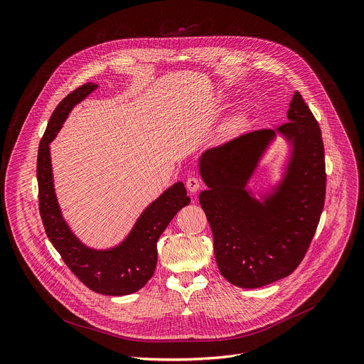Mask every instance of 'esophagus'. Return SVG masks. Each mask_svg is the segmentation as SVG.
Returning <instances> with one entry per match:
<instances>
[{
    "mask_svg": "<svg viewBox=\"0 0 364 364\" xmlns=\"http://www.w3.org/2000/svg\"><path fill=\"white\" fill-rule=\"evenodd\" d=\"M199 188H200V181H199L196 176H189V178L186 179V189H188L191 193H195Z\"/></svg>",
    "mask_w": 364,
    "mask_h": 364,
    "instance_id": "esophagus-1",
    "label": "esophagus"
}]
</instances>
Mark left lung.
I'll use <instances>...</instances> for the list:
<instances>
[{
  "label": "left lung",
  "mask_w": 364,
  "mask_h": 364,
  "mask_svg": "<svg viewBox=\"0 0 364 364\" xmlns=\"http://www.w3.org/2000/svg\"><path fill=\"white\" fill-rule=\"evenodd\" d=\"M277 130H255L199 158L208 186L199 193L213 235L218 268L241 288H259L291 274L317 230L326 198L321 130L299 92ZM281 134L290 152L282 179L255 198L247 183Z\"/></svg>",
  "instance_id": "1"
}]
</instances>
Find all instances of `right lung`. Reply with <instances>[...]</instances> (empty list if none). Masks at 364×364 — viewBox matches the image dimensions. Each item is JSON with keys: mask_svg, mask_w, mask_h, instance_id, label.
Here are the masks:
<instances>
[{"mask_svg": "<svg viewBox=\"0 0 364 364\" xmlns=\"http://www.w3.org/2000/svg\"><path fill=\"white\" fill-rule=\"evenodd\" d=\"M97 87L96 83L80 86L65 96L53 112L38 146V205L46 234L71 272L92 291L116 297L139 291L152 278L158 262L156 242L178 210L189 205L191 198L186 196L182 182L173 183L144 208L126 238L107 250L87 247L70 230L54 191L50 143L73 107Z\"/></svg>", "mask_w": 364, "mask_h": 364, "instance_id": "add662e5", "label": "right lung"}]
</instances>
